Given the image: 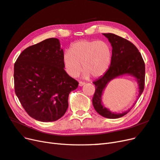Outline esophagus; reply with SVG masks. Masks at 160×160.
I'll list each match as a JSON object with an SVG mask.
<instances>
[{
    "mask_svg": "<svg viewBox=\"0 0 160 160\" xmlns=\"http://www.w3.org/2000/svg\"><path fill=\"white\" fill-rule=\"evenodd\" d=\"M84 84H85V82L81 81L79 82V86H83Z\"/></svg>",
    "mask_w": 160,
    "mask_h": 160,
    "instance_id": "1",
    "label": "esophagus"
}]
</instances>
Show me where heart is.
<instances>
[{"mask_svg": "<svg viewBox=\"0 0 160 160\" xmlns=\"http://www.w3.org/2000/svg\"><path fill=\"white\" fill-rule=\"evenodd\" d=\"M111 56V47L107 42L81 40L72 43L69 50L65 51L62 62L67 72L72 77L79 74L82 65L85 77L95 78L107 71Z\"/></svg>", "mask_w": 160, "mask_h": 160, "instance_id": "obj_1", "label": "heart"}]
</instances>
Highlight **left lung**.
I'll use <instances>...</instances> for the list:
<instances>
[{"mask_svg":"<svg viewBox=\"0 0 160 160\" xmlns=\"http://www.w3.org/2000/svg\"><path fill=\"white\" fill-rule=\"evenodd\" d=\"M112 46V57L108 70L99 79L93 82L95 91L93 105L97 112L103 117L117 119L123 117L129 111L122 113H111L101 105V95L109 82L117 77L130 74L136 78L139 87V97L142 95L145 85V62L138 48L132 42L113 33H103Z\"/></svg>","mask_w":160,"mask_h":160,"instance_id":"left-lung-1","label":"left lung"}]
</instances>
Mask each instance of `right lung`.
Returning <instances> with one entry per match:
<instances>
[{
	"instance_id": "right-lung-1",
	"label": "right lung",
	"mask_w": 160,
	"mask_h": 160,
	"mask_svg": "<svg viewBox=\"0 0 160 160\" xmlns=\"http://www.w3.org/2000/svg\"><path fill=\"white\" fill-rule=\"evenodd\" d=\"M59 41L50 38L24 50L14 65V91L30 117L43 122L60 119L78 81L64 69Z\"/></svg>"
}]
</instances>
